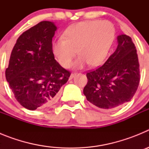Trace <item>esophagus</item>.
<instances>
[{"mask_svg":"<svg viewBox=\"0 0 149 149\" xmlns=\"http://www.w3.org/2000/svg\"><path fill=\"white\" fill-rule=\"evenodd\" d=\"M76 74H77V73H76V72H72V73L71 74L70 77H69V79H72V78H73V77L76 75Z\"/></svg>","mask_w":149,"mask_h":149,"instance_id":"esophagus-1","label":"esophagus"}]
</instances>
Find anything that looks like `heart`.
<instances>
[{
    "mask_svg": "<svg viewBox=\"0 0 149 149\" xmlns=\"http://www.w3.org/2000/svg\"><path fill=\"white\" fill-rule=\"evenodd\" d=\"M115 37V29L107 21H84L67 27L63 37L52 43V51L62 66L68 68L76 55L74 66L82 68L89 63L96 66L106 60Z\"/></svg>",
    "mask_w": 149,
    "mask_h": 149,
    "instance_id": "heart-1",
    "label": "heart"
}]
</instances>
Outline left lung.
Returning <instances> with one entry per match:
<instances>
[{"mask_svg":"<svg viewBox=\"0 0 149 149\" xmlns=\"http://www.w3.org/2000/svg\"><path fill=\"white\" fill-rule=\"evenodd\" d=\"M118 46L103 65L87 74L84 94L91 104L104 110H113L131 101L140 80L136 49L125 34L117 37Z\"/></svg>","mask_w":149,"mask_h":149,"instance_id":"obj_1","label":"left lung"}]
</instances>
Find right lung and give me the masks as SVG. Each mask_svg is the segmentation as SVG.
I'll list each match as a JSON object with an SVG mask.
<instances>
[{
    "label": "right lung",
    "mask_w": 149,
    "mask_h": 149,
    "mask_svg": "<svg viewBox=\"0 0 149 149\" xmlns=\"http://www.w3.org/2000/svg\"><path fill=\"white\" fill-rule=\"evenodd\" d=\"M57 29L43 21L18 38L5 74L15 99L30 110L53 105L71 72L54 59L52 38Z\"/></svg>",
    "instance_id": "add662e5"
}]
</instances>
